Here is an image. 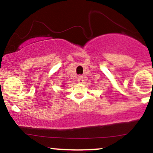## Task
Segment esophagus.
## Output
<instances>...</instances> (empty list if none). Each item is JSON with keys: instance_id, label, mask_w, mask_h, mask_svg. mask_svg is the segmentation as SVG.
<instances>
[{"instance_id": "esophagus-1", "label": "esophagus", "mask_w": 153, "mask_h": 153, "mask_svg": "<svg viewBox=\"0 0 153 153\" xmlns=\"http://www.w3.org/2000/svg\"><path fill=\"white\" fill-rule=\"evenodd\" d=\"M78 82L79 83H82L83 82V78L82 76H79L78 78Z\"/></svg>"}]
</instances>
